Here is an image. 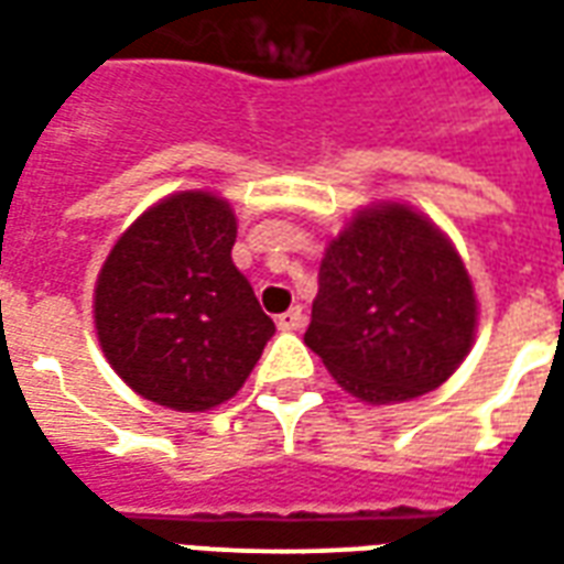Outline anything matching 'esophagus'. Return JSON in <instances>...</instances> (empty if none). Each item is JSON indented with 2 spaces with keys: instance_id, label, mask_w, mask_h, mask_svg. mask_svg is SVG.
Instances as JSON below:
<instances>
[{
  "instance_id": "obj_1",
  "label": "esophagus",
  "mask_w": 564,
  "mask_h": 564,
  "mask_svg": "<svg viewBox=\"0 0 564 564\" xmlns=\"http://www.w3.org/2000/svg\"><path fill=\"white\" fill-rule=\"evenodd\" d=\"M305 326V314H302V307H290L286 314L278 317V329L281 332H299Z\"/></svg>"
}]
</instances>
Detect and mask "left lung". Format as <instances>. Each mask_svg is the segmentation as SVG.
<instances>
[{"label":"left lung","instance_id":"1","mask_svg":"<svg viewBox=\"0 0 564 564\" xmlns=\"http://www.w3.org/2000/svg\"><path fill=\"white\" fill-rule=\"evenodd\" d=\"M474 332L468 269L425 214L378 202L329 241L305 344L359 402L399 404L437 390L468 356Z\"/></svg>","mask_w":564,"mask_h":564}]
</instances>
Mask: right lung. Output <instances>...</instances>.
I'll return each mask as SVG.
<instances>
[{"mask_svg": "<svg viewBox=\"0 0 564 564\" xmlns=\"http://www.w3.org/2000/svg\"><path fill=\"white\" fill-rule=\"evenodd\" d=\"M232 205L184 189L117 238L96 278L93 323L105 359L141 399L210 411L245 387L274 335L232 262Z\"/></svg>", "mask_w": 564, "mask_h": 564, "instance_id": "1", "label": "right lung"}]
</instances>
